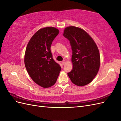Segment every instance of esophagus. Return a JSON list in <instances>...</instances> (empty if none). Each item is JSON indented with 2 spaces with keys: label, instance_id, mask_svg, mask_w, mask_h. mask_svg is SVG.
I'll list each match as a JSON object with an SVG mask.
<instances>
[{
  "label": "esophagus",
  "instance_id": "obj_1",
  "mask_svg": "<svg viewBox=\"0 0 121 121\" xmlns=\"http://www.w3.org/2000/svg\"><path fill=\"white\" fill-rule=\"evenodd\" d=\"M65 60H64V61H63L61 62V64H62V65H64L65 64Z\"/></svg>",
  "mask_w": 121,
  "mask_h": 121
}]
</instances>
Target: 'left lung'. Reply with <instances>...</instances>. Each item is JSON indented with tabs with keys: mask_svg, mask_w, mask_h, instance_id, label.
<instances>
[{
	"mask_svg": "<svg viewBox=\"0 0 121 121\" xmlns=\"http://www.w3.org/2000/svg\"><path fill=\"white\" fill-rule=\"evenodd\" d=\"M64 37L72 49V70L68 73L73 83L84 86L92 81L100 65L99 52L92 37L83 29L75 26L65 29Z\"/></svg>",
	"mask_w": 121,
	"mask_h": 121,
	"instance_id": "left-lung-1",
	"label": "left lung"
}]
</instances>
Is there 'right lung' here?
Returning <instances> with one entry per match:
<instances>
[{
	"label": "right lung",
	"instance_id": "right-lung-1",
	"mask_svg": "<svg viewBox=\"0 0 121 121\" xmlns=\"http://www.w3.org/2000/svg\"><path fill=\"white\" fill-rule=\"evenodd\" d=\"M59 32L54 27L39 29L29 40L25 51L24 63L29 76L35 83L45 88L56 83L61 70L50 50L53 40Z\"/></svg>",
	"mask_w": 121,
	"mask_h": 121
}]
</instances>
